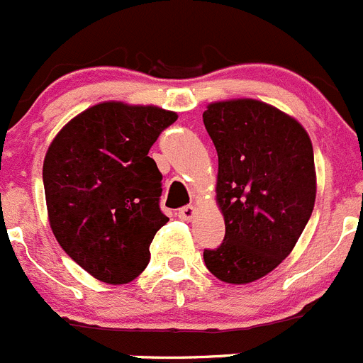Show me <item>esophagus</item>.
<instances>
[{"instance_id": "1", "label": "esophagus", "mask_w": 363, "mask_h": 363, "mask_svg": "<svg viewBox=\"0 0 363 363\" xmlns=\"http://www.w3.org/2000/svg\"><path fill=\"white\" fill-rule=\"evenodd\" d=\"M194 213H196V208L192 205H187V206H184V208H179V212H178V217L182 220H191L192 217H194Z\"/></svg>"}]
</instances>
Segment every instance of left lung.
Masks as SVG:
<instances>
[{"label": "left lung", "instance_id": "left-lung-1", "mask_svg": "<svg viewBox=\"0 0 363 363\" xmlns=\"http://www.w3.org/2000/svg\"><path fill=\"white\" fill-rule=\"evenodd\" d=\"M203 123L219 157L226 226L223 244L203 258L220 281L251 283L291 255L312 216V143L294 117L257 99L210 103Z\"/></svg>", "mask_w": 363, "mask_h": 363}]
</instances>
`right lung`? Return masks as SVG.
I'll list each match as a JSON object with an SVG mask.
<instances>
[{
	"instance_id": "1",
	"label": "right lung",
	"mask_w": 363,
	"mask_h": 363,
	"mask_svg": "<svg viewBox=\"0 0 363 363\" xmlns=\"http://www.w3.org/2000/svg\"><path fill=\"white\" fill-rule=\"evenodd\" d=\"M178 119L158 106L105 101L69 121L48 147V217L62 250L96 279L121 285L150 264L169 220L151 146Z\"/></svg>"
}]
</instances>
